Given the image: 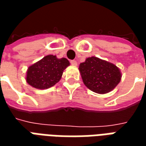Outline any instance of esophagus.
I'll return each mask as SVG.
<instances>
[{
  "label": "esophagus",
  "instance_id": "34e87169",
  "mask_svg": "<svg viewBox=\"0 0 146 146\" xmlns=\"http://www.w3.org/2000/svg\"><path fill=\"white\" fill-rule=\"evenodd\" d=\"M70 63L73 66H77V62L76 60H71L70 61Z\"/></svg>",
  "mask_w": 146,
  "mask_h": 146
}]
</instances>
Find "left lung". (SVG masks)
<instances>
[{"label": "left lung", "instance_id": "left-lung-1", "mask_svg": "<svg viewBox=\"0 0 146 146\" xmlns=\"http://www.w3.org/2000/svg\"><path fill=\"white\" fill-rule=\"evenodd\" d=\"M79 70L86 87L98 94L111 92L121 79V73L115 65L97 57L88 58L80 64Z\"/></svg>", "mask_w": 146, "mask_h": 146}]
</instances>
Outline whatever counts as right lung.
I'll return each instance as SVG.
<instances>
[{"label":"right lung","mask_w":146,"mask_h":146,"mask_svg":"<svg viewBox=\"0 0 146 146\" xmlns=\"http://www.w3.org/2000/svg\"><path fill=\"white\" fill-rule=\"evenodd\" d=\"M69 65L70 62L65 58H58L55 55H47L29 67L27 83L35 88H49L59 81L63 70Z\"/></svg>","instance_id":"obj_1"}]
</instances>
